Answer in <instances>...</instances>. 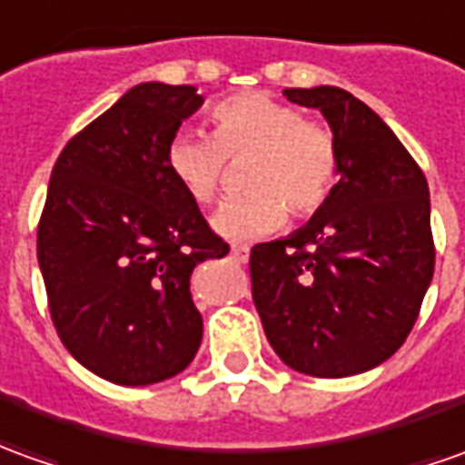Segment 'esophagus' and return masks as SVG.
I'll use <instances>...</instances> for the list:
<instances>
[{
  "mask_svg": "<svg viewBox=\"0 0 465 465\" xmlns=\"http://www.w3.org/2000/svg\"><path fill=\"white\" fill-rule=\"evenodd\" d=\"M230 258L238 261V263H248L251 252H248V248H232V251H230Z\"/></svg>",
  "mask_w": 465,
  "mask_h": 465,
  "instance_id": "obj_1",
  "label": "esophagus"
}]
</instances>
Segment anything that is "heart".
<instances>
[{
	"label": "heart",
	"mask_w": 465,
	"mask_h": 465,
	"mask_svg": "<svg viewBox=\"0 0 465 465\" xmlns=\"http://www.w3.org/2000/svg\"><path fill=\"white\" fill-rule=\"evenodd\" d=\"M214 134L179 131L166 146V166L197 204H213L223 190L230 162L251 159L248 197L225 202L213 217L217 235L248 242L286 225L288 206L296 217L319 213L334 190L339 149L334 136L303 121L293 105L265 93H240L214 105Z\"/></svg>",
	"instance_id": "1"
}]
</instances>
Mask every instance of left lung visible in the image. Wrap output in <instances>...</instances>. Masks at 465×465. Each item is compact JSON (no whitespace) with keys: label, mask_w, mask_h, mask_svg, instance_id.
<instances>
[{"label":"left lung","mask_w":465,"mask_h":465,"mask_svg":"<svg viewBox=\"0 0 465 465\" xmlns=\"http://www.w3.org/2000/svg\"><path fill=\"white\" fill-rule=\"evenodd\" d=\"M283 95L322 111L339 182L306 225L252 248V301L291 370L370 372L402 347L433 281L428 182L385 121L344 88Z\"/></svg>","instance_id":"obj_1"}]
</instances>
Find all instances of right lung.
Instances as JSON below:
<instances>
[{
	"label": "right lung",
	"mask_w": 465,
	"mask_h": 465,
	"mask_svg": "<svg viewBox=\"0 0 465 465\" xmlns=\"http://www.w3.org/2000/svg\"><path fill=\"white\" fill-rule=\"evenodd\" d=\"M204 104L194 85L139 83L57 156L37 263L50 316L75 360L114 385L164 382L202 344L192 271L227 255L166 166Z\"/></svg>",
	"instance_id": "1"
}]
</instances>
